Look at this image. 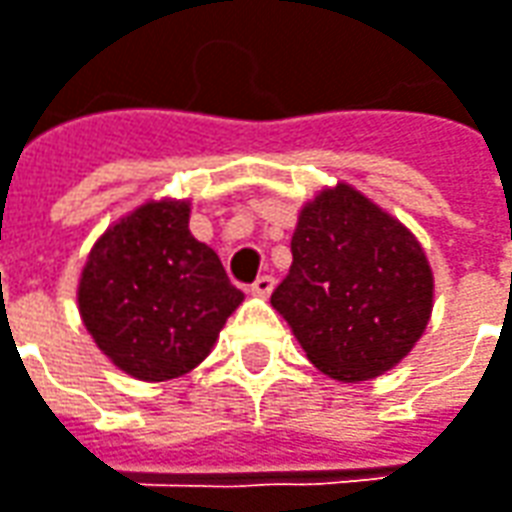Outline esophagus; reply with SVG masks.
<instances>
[{
    "label": "esophagus",
    "instance_id": "1",
    "mask_svg": "<svg viewBox=\"0 0 512 512\" xmlns=\"http://www.w3.org/2000/svg\"><path fill=\"white\" fill-rule=\"evenodd\" d=\"M255 297H269L271 291H274V277H269V274H263V277H257L255 283H252V288H249Z\"/></svg>",
    "mask_w": 512,
    "mask_h": 512
}]
</instances>
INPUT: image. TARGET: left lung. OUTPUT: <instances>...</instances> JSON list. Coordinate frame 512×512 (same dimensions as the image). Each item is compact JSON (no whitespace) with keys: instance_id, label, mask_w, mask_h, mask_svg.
<instances>
[{"instance_id":"8db88e82","label":"left lung","mask_w":512,"mask_h":512,"mask_svg":"<svg viewBox=\"0 0 512 512\" xmlns=\"http://www.w3.org/2000/svg\"><path fill=\"white\" fill-rule=\"evenodd\" d=\"M291 269L271 305L316 370L358 384L412 353L434 308L423 246L353 184L305 201L291 235Z\"/></svg>"}]
</instances>
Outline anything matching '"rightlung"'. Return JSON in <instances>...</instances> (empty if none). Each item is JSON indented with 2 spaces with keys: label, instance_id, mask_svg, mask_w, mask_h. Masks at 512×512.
Returning a JSON list of instances; mask_svg holds the SVG:
<instances>
[{
  "label": "right lung",
  "instance_id": "right-lung-1",
  "mask_svg": "<svg viewBox=\"0 0 512 512\" xmlns=\"http://www.w3.org/2000/svg\"><path fill=\"white\" fill-rule=\"evenodd\" d=\"M243 291L190 235V201L151 198L114 221L78 280V311L114 367L170 381L210 356Z\"/></svg>",
  "mask_w": 512,
  "mask_h": 512
}]
</instances>
